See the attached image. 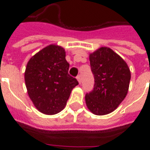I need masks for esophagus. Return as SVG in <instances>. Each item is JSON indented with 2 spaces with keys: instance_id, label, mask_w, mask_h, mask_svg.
<instances>
[{
  "instance_id": "esophagus-1",
  "label": "esophagus",
  "mask_w": 150,
  "mask_h": 150,
  "mask_svg": "<svg viewBox=\"0 0 150 150\" xmlns=\"http://www.w3.org/2000/svg\"><path fill=\"white\" fill-rule=\"evenodd\" d=\"M76 78H77V80L79 81V83H81V76H80V75H78Z\"/></svg>"
}]
</instances>
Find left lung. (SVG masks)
<instances>
[{
	"label": "left lung",
	"mask_w": 150,
	"mask_h": 150,
	"mask_svg": "<svg viewBox=\"0 0 150 150\" xmlns=\"http://www.w3.org/2000/svg\"><path fill=\"white\" fill-rule=\"evenodd\" d=\"M89 59L95 84L92 91L86 94V104L96 115H106L125 98L131 73L122 58L108 47L98 49Z\"/></svg>",
	"instance_id": "8db88e82"
}]
</instances>
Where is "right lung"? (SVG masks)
Listing matches in <instances>:
<instances>
[{"instance_id":"obj_1","label":"right lung","mask_w":150,"mask_h":150,"mask_svg":"<svg viewBox=\"0 0 150 150\" xmlns=\"http://www.w3.org/2000/svg\"><path fill=\"white\" fill-rule=\"evenodd\" d=\"M69 63L61 46L50 45L28 62L25 81L28 94L41 112L54 115L65 108L72 89L79 84L68 74Z\"/></svg>"}]
</instances>
